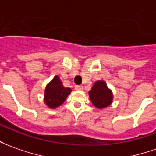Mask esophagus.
<instances>
[{
  "label": "esophagus",
  "instance_id": "obj_1",
  "mask_svg": "<svg viewBox=\"0 0 156 156\" xmlns=\"http://www.w3.org/2000/svg\"><path fill=\"white\" fill-rule=\"evenodd\" d=\"M75 89L77 90V91H80V90H82V89H83V87H82V86H80V85H76V86H75Z\"/></svg>",
  "mask_w": 156,
  "mask_h": 156
}]
</instances>
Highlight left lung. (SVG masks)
Here are the masks:
<instances>
[{"label": "left lung", "mask_w": 156, "mask_h": 156, "mask_svg": "<svg viewBox=\"0 0 156 156\" xmlns=\"http://www.w3.org/2000/svg\"><path fill=\"white\" fill-rule=\"evenodd\" d=\"M88 95L92 105L98 109L109 107L113 103V92L103 80L94 82L91 90L88 92Z\"/></svg>", "instance_id": "8db88e82"}]
</instances>
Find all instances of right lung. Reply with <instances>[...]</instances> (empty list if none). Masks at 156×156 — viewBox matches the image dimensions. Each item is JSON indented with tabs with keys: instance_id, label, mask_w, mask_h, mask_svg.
I'll list each match as a JSON object with an SVG mask.
<instances>
[{
	"instance_id": "obj_1",
	"label": "right lung",
	"mask_w": 156,
	"mask_h": 156,
	"mask_svg": "<svg viewBox=\"0 0 156 156\" xmlns=\"http://www.w3.org/2000/svg\"><path fill=\"white\" fill-rule=\"evenodd\" d=\"M71 91L69 87H64L59 76H55L46 86L44 91V103L48 108L56 109L64 104Z\"/></svg>"
}]
</instances>
